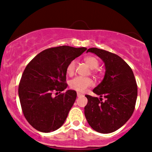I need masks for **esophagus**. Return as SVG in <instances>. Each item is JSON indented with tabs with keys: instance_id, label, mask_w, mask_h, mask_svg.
Instances as JSON below:
<instances>
[{
	"instance_id": "obj_1",
	"label": "esophagus",
	"mask_w": 152,
	"mask_h": 152,
	"mask_svg": "<svg viewBox=\"0 0 152 152\" xmlns=\"http://www.w3.org/2000/svg\"><path fill=\"white\" fill-rule=\"evenodd\" d=\"M83 96V95H82V94H80V93H78H78H77V96H78V97H80V96Z\"/></svg>"
}]
</instances>
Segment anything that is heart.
Listing matches in <instances>:
<instances>
[{"instance_id":"heart-1","label":"heart","mask_w":152,"mask_h":152,"mask_svg":"<svg viewBox=\"0 0 152 152\" xmlns=\"http://www.w3.org/2000/svg\"><path fill=\"white\" fill-rule=\"evenodd\" d=\"M84 61L91 69H95L99 66V60L94 56H88L84 58ZM76 61H71L67 66V73L72 75L76 69ZM70 87L72 89L78 92H84L88 87L93 85V81L89 78L76 77L72 79L69 83Z\"/></svg>"}]
</instances>
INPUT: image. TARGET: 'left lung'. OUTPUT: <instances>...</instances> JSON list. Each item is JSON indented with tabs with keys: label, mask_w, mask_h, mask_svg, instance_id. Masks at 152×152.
<instances>
[{
	"label": "left lung",
	"mask_w": 152,
	"mask_h": 152,
	"mask_svg": "<svg viewBox=\"0 0 152 152\" xmlns=\"http://www.w3.org/2000/svg\"><path fill=\"white\" fill-rule=\"evenodd\" d=\"M88 52L103 61L105 74L93 90L100 98L85 96L88 99L85 116L94 130L111 133L124 125L133 114L137 98V82L130 66L118 55L97 48H88ZM102 96L105 100L102 101Z\"/></svg>",
	"instance_id": "obj_1"
}]
</instances>
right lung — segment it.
<instances>
[{
	"instance_id": "add662e5",
	"label": "right lung",
	"mask_w": 152,
	"mask_h": 152,
	"mask_svg": "<svg viewBox=\"0 0 152 152\" xmlns=\"http://www.w3.org/2000/svg\"><path fill=\"white\" fill-rule=\"evenodd\" d=\"M86 48L62 46L43 50L28 64L23 73L18 96L24 116L36 130L45 133L60 128L66 121L76 99V92L53 96L66 83L68 64L81 55Z\"/></svg>"
}]
</instances>
